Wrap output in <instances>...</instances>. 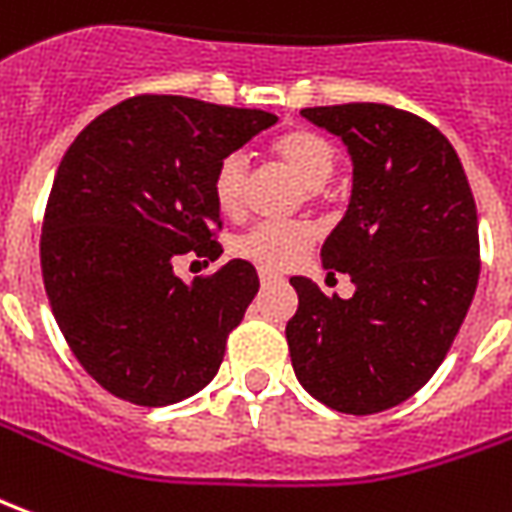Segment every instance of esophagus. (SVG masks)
I'll use <instances>...</instances> for the list:
<instances>
[{
	"label": "esophagus",
	"mask_w": 512,
	"mask_h": 512,
	"mask_svg": "<svg viewBox=\"0 0 512 512\" xmlns=\"http://www.w3.org/2000/svg\"><path fill=\"white\" fill-rule=\"evenodd\" d=\"M280 280V274L277 271H271V268H260V282L266 285V282H277Z\"/></svg>",
	"instance_id": "esophagus-1"
}]
</instances>
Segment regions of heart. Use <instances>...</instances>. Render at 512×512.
I'll list each match as a JSON object with an SVG mask.
<instances>
[{
	"mask_svg": "<svg viewBox=\"0 0 512 512\" xmlns=\"http://www.w3.org/2000/svg\"><path fill=\"white\" fill-rule=\"evenodd\" d=\"M271 155L280 160L285 169H291L302 185H307V194L316 196L324 182L332 180L338 169V149L327 135L316 130H288L280 138H274ZM213 202L224 216H235L244 207L246 194V163L241 155L221 157L219 166L213 171ZM313 230L302 221H260L235 241V255L252 260L257 266L266 268H288L299 263L313 244Z\"/></svg>",
	"mask_w": 512,
	"mask_h": 512,
	"instance_id": "1",
	"label": "heart"
}]
</instances>
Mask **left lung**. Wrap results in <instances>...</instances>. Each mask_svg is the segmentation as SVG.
Wrapping results in <instances>:
<instances>
[{
    "instance_id": "obj_1",
    "label": "left lung",
    "mask_w": 512,
    "mask_h": 512,
    "mask_svg": "<svg viewBox=\"0 0 512 512\" xmlns=\"http://www.w3.org/2000/svg\"><path fill=\"white\" fill-rule=\"evenodd\" d=\"M352 157V196L321 246L352 299L291 277L296 380L338 413L402 405L443 363L480 280L477 205L455 146L430 121L374 102L305 107Z\"/></svg>"
}]
</instances>
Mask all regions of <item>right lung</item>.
<instances>
[{
	"instance_id": "obj_1",
	"label": "right lung",
	"mask_w": 512,
	"mask_h": 512,
	"mask_svg": "<svg viewBox=\"0 0 512 512\" xmlns=\"http://www.w3.org/2000/svg\"><path fill=\"white\" fill-rule=\"evenodd\" d=\"M271 124L266 110L132 96L60 160L41 235L44 288L74 357L113 396L174 405L216 377L257 271L230 260L182 282L174 260L221 255L213 171Z\"/></svg>"
}]
</instances>
